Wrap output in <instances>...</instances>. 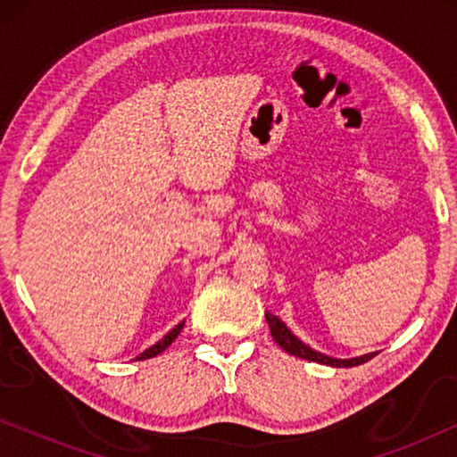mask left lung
I'll use <instances>...</instances> for the list:
<instances>
[{
  "label": "left lung",
  "instance_id": "obj_1",
  "mask_svg": "<svg viewBox=\"0 0 457 457\" xmlns=\"http://www.w3.org/2000/svg\"><path fill=\"white\" fill-rule=\"evenodd\" d=\"M266 322L268 327H270V333H272V339L278 343L280 347L285 349L287 353L295 355V358H302V360H310V361H318V364H327V366H335V368H349V366H360L364 364V361L372 360L374 353H364L360 355V358H352V360H339V358H330V355H324L320 352H316V349H312L310 345H305L303 341H299L295 335L291 333L289 328H287V324L280 320L278 316L270 314V312H266Z\"/></svg>",
  "mask_w": 457,
  "mask_h": 457
}]
</instances>
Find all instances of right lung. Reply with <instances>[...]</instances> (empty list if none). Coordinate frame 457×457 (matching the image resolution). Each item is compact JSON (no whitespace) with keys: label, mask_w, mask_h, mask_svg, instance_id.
<instances>
[{"label":"right lung","mask_w":457,"mask_h":457,"mask_svg":"<svg viewBox=\"0 0 457 457\" xmlns=\"http://www.w3.org/2000/svg\"><path fill=\"white\" fill-rule=\"evenodd\" d=\"M183 327H185V320H183V322H179L177 327H174V328L170 330V333H166L164 337H162V339H160L158 343H155V345H152L149 349H145V352L137 355L135 360H137V361H139V360H149V358H154V355H158V353L164 352V349H166L168 345H170V343H172L174 339H177V337L180 335V330H183Z\"/></svg>","instance_id":"add662e5"}]
</instances>
